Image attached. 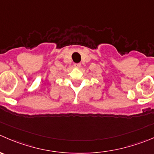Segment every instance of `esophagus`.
<instances>
[{
    "instance_id": "34e87169",
    "label": "esophagus",
    "mask_w": 154,
    "mask_h": 154,
    "mask_svg": "<svg viewBox=\"0 0 154 154\" xmlns=\"http://www.w3.org/2000/svg\"><path fill=\"white\" fill-rule=\"evenodd\" d=\"M74 66L76 68H80V66H81V65H80V63H75L74 65Z\"/></svg>"
}]
</instances>
